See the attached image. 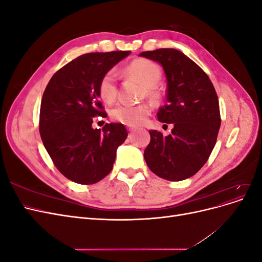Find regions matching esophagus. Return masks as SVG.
Here are the masks:
<instances>
[{"label": "esophagus", "mask_w": 262, "mask_h": 262, "mask_svg": "<svg viewBox=\"0 0 262 262\" xmlns=\"http://www.w3.org/2000/svg\"><path fill=\"white\" fill-rule=\"evenodd\" d=\"M128 130H129L130 132H133V131L137 130V128H136V126H128Z\"/></svg>", "instance_id": "obj_1"}]
</instances>
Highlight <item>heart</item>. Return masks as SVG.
Listing matches in <instances>:
<instances>
[{
	"label": "heart",
	"instance_id": "1",
	"mask_svg": "<svg viewBox=\"0 0 262 262\" xmlns=\"http://www.w3.org/2000/svg\"><path fill=\"white\" fill-rule=\"evenodd\" d=\"M126 72L130 75L136 76L137 78L146 85L148 96L156 97L157 89L156 86L161 80L162 71L154 62L145 59H138L132 61L126 67ZM98 91L100 97L107 102H113L118 93L117 87V74L115 70H109L102 75L99 81ZM150 113V107L147 104L131 105V104H119L112 112L110 116L114 120L130 125L136 126L145 121Z\"/></svg>",
	"mask_w": 262,
	"mask_h": 262
}]
</instances>
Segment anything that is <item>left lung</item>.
Here are the masks:
<instances>
[{
	"instance_id": "obj_1",
	"label": "left lung",
	"mask_w": 262,
	"mask_h": 262,
	"mask_svg": "<svg viewBox=\"0 0 262 262\" xmlns=\"http://www.w3.org/2000/svg\"><path fill=\"white\" fill-rule=\"evenodd\" d=\"M140 55L157 61L164 69L167 102L158 110L157 118L173 124L167 137L149 131L144 160L158 177L185 180L202 168L215 146L221 126L215 89L207 73L179 50L164 48Z\"/></svg>"
}]
</instances>
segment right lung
Here are the masks:
<instances>
[{
  "mask_svg": "<svg viewBox=\"0 0 262 262\" xmlns=\"http://www.w3.org/2000/svg\"><path fill=\"white\" fill-rule=\"evenodd\" d=\"M131 51L93 52L69 62L51 77L42 95L39 132L55 167L76 184L93 185L112 171L128 137L122 123L93 129L107 114L99 100L100 78Z\"/></svg>",
  "mask_w": 262,
  "mask_h": 262,
  "instance_id": "add662e5",
  "label": "right lung"
}]
</instances>
